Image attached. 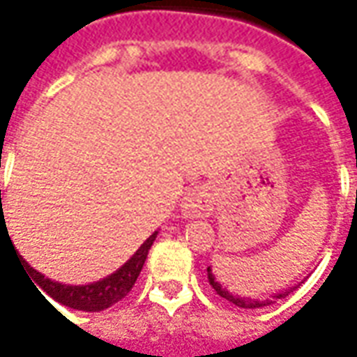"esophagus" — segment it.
Here are the masks:
<instances>
[{
	"label": "esophagus",
	"mask_w": 357,
	"mask_h": 357,
	"mask_svg": "<svg viewBox=\"0 0 357 357\" xmlns=\"http://www.w3.org/2000/svg\"><path fill=\"white\" fill-rule=\"evenodd\" d=\"M215 207V195L207 185H199L189 189L185 197L181 199V215L185 219H197V217H209Z\"/></svg>",
	"instance_id": "1"
}]
</instances>
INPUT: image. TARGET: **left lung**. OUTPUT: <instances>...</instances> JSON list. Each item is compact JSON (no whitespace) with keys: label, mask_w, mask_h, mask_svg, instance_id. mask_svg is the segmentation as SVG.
Segmentation results:
<instances>
[{"label":"left lung","mask_w":357,"mask_h":357,"mask_svg":"<svg viewBox=\"0 0 357 357\" xmlns=\"http://www.w3.org/2000/svg\"><path fill=\"white\" fill-rule=\"evenodd\" d=\"M207 280H209L211 287L217 291V295H220L222 299L230 301L232 305H236V307H242V309H261V307H268L271 305V299H283V297H287L291 291H295L299 287L303 281L299 283H295V285H289V287H285V289L278 291V293H273L271 295V299H252V297H242V295H236V293H232L230 289H227L219 280H217V275L213 273V268H207Z\"/></svg>","instance_id":"left-lung-1"}]
</instances>
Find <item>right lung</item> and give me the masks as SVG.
Returning <instances> with one entry per match:
<instances>
[{
  "label": "right lung",
  "instance_id": "1",
  "mask_svg": "<svg viewBox=\"0 0 357 357\" xmlns=\"http://www.w3.org/2000/svg\"><path fill=\"white\" fill-rule=\"evenodd\" d=\"M158 236V230H154L150 236H148L142 246L128 258L119 270L113 273H109L107 278L103 280L93 281V283H87V285H68V283H60V281L50 280L45 278L40 271H36L35 268H31L23 258V264L29 270L31 281H35L33 285L38 284L40 289L45 291L48 297H52L58 301L60 305L70 307V309H76V311H86V312H97L109 309L111 305H115L119 301L127 295L128 291L132 289V285L137 283L138 275L142 271V266L146 261L148 250L154 244V240ZM38 289V288H36Z\"/></svg>",
  "mask_w": 357,
  "mask_h": 357
}]
</instances>
